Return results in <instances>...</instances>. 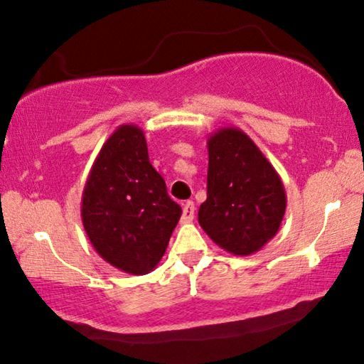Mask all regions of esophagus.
<instances>
[{
	"label": "esophagus",
	"instance_id": "obj_1",
	"mask_svg": "<svg viewBox=\"0 0 364 364\" xmlns=\"http://www.w3.org/2000/svg\"><path fill=\"white\" fill-rule=\"evenodd\" d=\"M194 203L193 200H188V203L183 204V215H181V222L183 223H189L194 218Z\"/></svg>",
	"mask_w": 364,
	"mask_h": 364
}]
</instances>
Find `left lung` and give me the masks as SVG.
Masks as SVG:
<instances>
[{"label":"left lung","instance_id":"left-lung-1","mask_svg":"<svg viewBox=\"0 0 364 364\" xmlns=\"http://www.w3.org/2000/svg\"><path fill=\"white\" fill-rule=\"evenodd\" d=\"M207 199L199 225L235 256L262 250L279 232L287 209L284 183L250 136L220 128L207 139Z\"/></svg>","mask_w":364,"mask_h":364}]
</instances>
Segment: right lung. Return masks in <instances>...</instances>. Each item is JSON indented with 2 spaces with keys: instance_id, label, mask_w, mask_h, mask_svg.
<instances>
[{
  "instance_id": "right-lung-1",
  "label": "right lung",
  "mask_w": 364,
  "mask_h": 364,
  "mask_svg": "<svg viewBox=\"0 0 364 364\" xmlns=\"http://www.w3.org/2000/svg\"><path fill=\"white\" fill-rule=\"evenodd\" d=\"M92 246L123 272L144 275L165 255L181 207L149 161L147 142L136 124H121L103 144L80 203Z\"/></svg>"
}]
</instances>
